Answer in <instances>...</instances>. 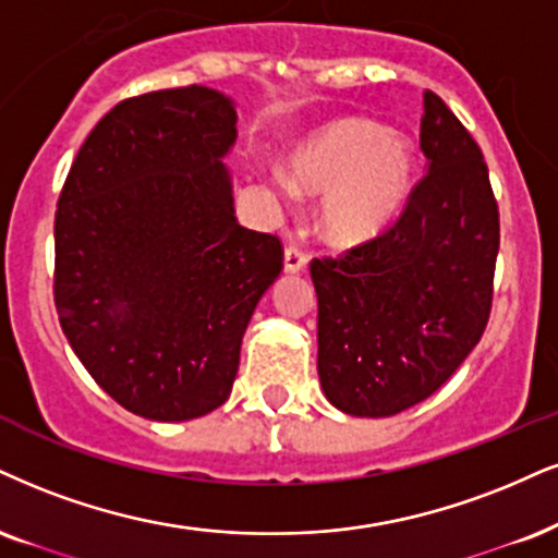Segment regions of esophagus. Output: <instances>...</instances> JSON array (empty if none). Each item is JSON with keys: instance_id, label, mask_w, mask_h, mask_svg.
I'll return each mask as SVG.
<instances>
[{"instance_id": "obj_1", "label": "esophagus", "mask_w": 558, "mask_h": 558, "mask_svg": "<svg viewBox=\"0 0 558 558\" xmlns=\"http://www.w3.org/2000/svg\"><path fill=\"white\" fill-rule=\"evenodd\" d=\"M305 266H307L305 253H302L300 247H294V245L287 247V251H284V271L287 274H300V271H305Z\"/></svg>"}]
</instances>
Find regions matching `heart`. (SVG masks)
Here are the masks:
<instances>
[{
  "instance_id": "1",
  "label": "heart",
  "mask_w": 558,
  "mask_h": 558,
  "mask_svg": "<svg viewBox=\"0 0 558 558\" xmlns=\"http://www.w3.org/2000/svg\"><path fill=\"white\" fill-rule=\"evenodd\" d=\"M290 183L300 194L323 196L318 230L328 243L364 245L393 222L414 191V144L373 121L326 123L294 147ZM277 185L287 191L284 178Z\"/></svg>"
}]
</instances>
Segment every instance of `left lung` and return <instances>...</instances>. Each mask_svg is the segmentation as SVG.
Segmentation results:
<instances>
[{"mask_svg":"<svg viewBox=\"0 0 558 558\" xmlns=\"http://www.w3.org/2000/svg\"><path fill=\"white\" fill-rule=\"evenodd\" d=\"M426 175L380 238L315 258L318 377L343 414L383 418L422 403L473 352L492 311L499 211L478 144L424 93Z\"/></svg>","mask_w":558,"mask_h":558,"instance_id":"1","label":"left lung"}]
</instances>
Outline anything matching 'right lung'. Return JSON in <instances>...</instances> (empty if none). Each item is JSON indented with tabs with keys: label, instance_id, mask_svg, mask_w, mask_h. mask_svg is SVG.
<instances>
[{
	"label": "right lung",
	"instance_id": "1",
	"mask_svg": "<svg viewBox=\"0 0 558 558\" xmlns=\"http://www.w3.org/2000/svg\"><path fill=\"white\" fill-rule=\"evenodd\" d=\"M235 100L204 85L129 98L89 132L59 196L61 331L113 401L153 422L230 398L247 323L281 274L279 240L235 217Z\"/></svg>",
	"mask_w": 558,
	"mask_h": 558
}]
</instances>
